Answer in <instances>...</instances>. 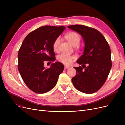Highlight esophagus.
<instances>
[{"instance_id": "esophagus-1", "label": "esophagus", "mask_w": 125, "mask_h": 125, "mask_svg": "<svg viewBox=\"0 0 125 125\" xmlns=\"http://www.w3.org/2000/svg\"><path fill=\"white\" fill-rule=\"evenodd\" d=\"M70 68L69 67H68V66H65V69H69Z\"/></svg>"}]
</instances>
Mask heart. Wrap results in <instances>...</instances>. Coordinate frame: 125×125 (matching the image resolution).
Returning <instances> with one entry per match:
<instances>
[{"label":"heart","instance_id":"obj_1","mask_svg":"<svg viewBox=\"0 0 125 125\" xmlns=\"http://www.w3.org/2000/svg\"><path fill=\"white\" fill-rule=\"evenodd\" d=\"M66 38L68 41L73 46H77L80 42L81 38L79 34L74 32H69L66 35ZM61 42V38L57 37L52 43V49L55 52H57L59 50V45ZM75 57L65 54H62L58 56L59 61L66 65H70L74 60Z\"/></svg>","mask_w":125,"mask_h":125}]
</instances>
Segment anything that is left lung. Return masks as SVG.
I'll use <instances>...</instances> for the list:
<instances>
[{
    "mask_svg": "<svg viewBox=\"0 0 125 125\" xmlns=\"http://www.w3.org/2000/svg\"><path fill=\"white\" fill-rule=\"evenodd\" d=\"M68 27L80 34L85 43L83 54L77 61L84 67H74L77 73L71 79L72 82L80 91L93 93L103 85L110 72L112 65L110 47L102 34L95 29L78 24Z\"/></svg>",
    "mask_w": 125,
    "mask_h": 125,
    "instance_id": "obj_1",
    "label": "left lung"
}]
</instances>
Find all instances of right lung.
I'll return each mask as SVG.
<instances>
[{
    "label": "right lung",
    "instance_id": "add662e5",
    "mask_svg": "<svg viewBox=\"0 0 125 125\" xmlns=\"http://www.w3.org/2000/svg\"><path fill=\"white\" fill-rule=\"evenodd\" d=\"M65 26L45 25L30 32L19 50L18 68L23 81L34 92L42 94L56 85L62 73V63H52L50 68L44 67L45 61L54 62L52 43L65 29Z\"/></svg>",
    "mask_w": 125,
    "mask_h": 125
}]
</instances>
